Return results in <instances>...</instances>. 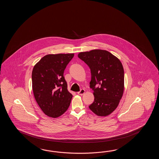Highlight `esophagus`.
Returning <instances> with one entry per match:
<instances>
[{
	"instance_id": "34e87169",
	"label": "esophagus",
	"mask_w": 159,
	"mask_h": 159,
	"mask_svg": "<svg viewBox=\"0 0 159 159\" xmlns=\"http://www.w3.org/2000/svg\"><path fill=\"white\" fill-rule=\"evenodd\" d=\"M84 93H85V90H84V89H81L80 91H79L77 93H78V95H83L84 94Z\"/></svg>"
}]
</instances>
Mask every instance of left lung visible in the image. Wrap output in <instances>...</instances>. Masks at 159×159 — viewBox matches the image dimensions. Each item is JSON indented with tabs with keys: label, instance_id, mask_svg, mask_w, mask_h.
<instances>
[{
	"label": "left lung",
	"instance_id": "left-lung-1",
	"mask_svg": "<svg viewBox=\"0 0 159 159\" xmlns=\"http://www.w3.org/2000/svg\"><path fill=\"white\" fill-rule=\"evenodd\" d=\"M78 57L91 70L90 86L94 91V101L89 107L99 116H108L117 108L124 92L121 62L108 51L102 49L80 52Z\"/></svg>",
	"mask_w": 159,
	"mask_h": 159
}]
</instances>
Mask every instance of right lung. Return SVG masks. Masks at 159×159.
<instances>
[{"label": "right lung", "instance_id": "1", "mask_svg": "<svg viewBox=\"0 0 159 159\" xmlns=\"http://www.w3.org/2000/svg\"><path fill=\"white\" fill-rule=\"evenodd\" d=\"M74 53L47 54L34 66L32 90L35 100L45 115L56 118L66 111L73 95L68 90L64 72Z\"/></svg>", "mask_w": 159, "mask_h": 159}]
</instances>
